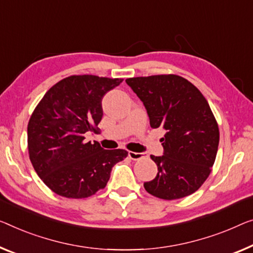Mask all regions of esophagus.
Here are the masks:
<instances>
[{"label": "esophagus", "mask_w": 253, "mask_h": 253, "mask_svg": "<svg viewBox=\"0 0 253 253\" xmlns=\"http://www.w3.org/2000/svg\"><path fill=\"white\" fill-rule=\"evenodd\" d=\"M128 157H129L131 160H139L144 157V153L133 152V151H129V152H128Z\"/></svg>", "instance_id": "obj_1"}]
</instances>
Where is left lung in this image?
I'll return each instance as SVG.
<instances>
[{"mask_svg": "<svg viewBox=\"0 0 253 253\" xmlns=\"http://www.w3.org/2000/svg\"><path fill=\"white\" fill-rule=\"evenodd\" d=\"M148 112L150 126L166 130L164 156H151L156 178L144 183L153 197L176 200L198 191L211 172L219 144V128L208 101L187 79L154 75L126 79Z\"/></svg>", "mask_w": 253, "mask_h": 253, "instance_id": "1", "label": "left lung"}]
</instances>
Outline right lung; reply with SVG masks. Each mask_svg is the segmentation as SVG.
Returning <instances> with one entry per match:
<instances>
[{
	"mask_svg": "<svg viewBox=\"0 0 253 253\" xmlns=\"http://www.w3.org/2000/svg\"><path fill=\"white\" fill-rule=\"evenodd\" d=\"M124 79L74 75L45 93L30 116L27 135L29 159L51 191L69 199L88 198L107 185L114 166L126 150H104L85 142L103 116L104 94Z\"/></svg>",
	"mask_w": 253,
	"mask_h": 253,
	"instance_id": "1",
	"label": "right lung"
}]
</instances>
